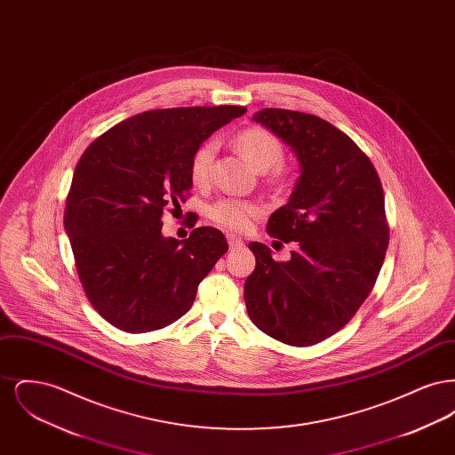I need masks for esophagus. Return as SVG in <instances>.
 I'll return each instance as SVG.
<instances>
[{
    "label": "esophagus",
    "mask_w": 455,
    "mask_h": 455,
    "mask_svg": "<svg viewBox=\"0 0 455 455\" xmlns=\"http://www.w3.org/2000/svg\"><path fill=\"white\" fill-rule=\"evenodd\" d=\"M227 240H228V247H230V249H240V247H243V240L237 237V235L228 234V235H227Z\"/></svg>",
    "instance_id": "esophagus-1"
}]
</instances>
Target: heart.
Segmentation results:
<instances>
[{
    "label": "heart",
    "mask_w": 455,
    "mask_h": 455,
    "mask_svg": "<svg viewBox=\"0 0 455 455\" xmlns=\"http://www.w3.org/2000/svg\"><path fill=\"white\" fill-rule=\"evenodd\" d=\"M240 153L259 172H267L283 160L282 141L267 130L249 128L238 132L235 138ZM217 153V143H203L191 160V180L197 188H204L212 180V169ZM260 215V206L252 201L225 197L215 203L210 210V217L223 228L243 232L251 227L252 220Z\"/></svg>",
    "instance_id": "b5f03b06"
}]
</instances>
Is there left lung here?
I'll list each match as a JSON object with an SVG mask.
<instances>
[{
  "label": "left lung",
  "instance_id": "obj_1",
  "mask_svg": "<svg viewBox=\"0 0 455 455\" xmlns=\"http://www.w3.org/2000/svg\"><path fill=\"white\" fill-rule=\"evenodd\" d=\"M295 153L300 177L267 232L297 242L288 260L251 242L256 269L245 280L251 321L291 347H312L338 332L365 302L389 243L384 191L370 158L324 119L284 108L252 117Z\"/></svg>",
  "mask_w": 455,
  "mask_h": 455
}]
</instances>
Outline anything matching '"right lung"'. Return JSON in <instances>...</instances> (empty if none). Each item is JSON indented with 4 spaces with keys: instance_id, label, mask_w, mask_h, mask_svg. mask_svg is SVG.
I'll list each match as a JSON object with an SVG mask.
<instances>
[{
    "instance_id": "right-lung-1",
    "label": "right lung",
    "mask_w": 455,
    "mask_h": 455,
    "mask_svg": "<svg viewBox=\"0 0 455 455\" xmlns=\"http://www.w3.org/2000/svg\"><path fill=\"white\" fill-rule=\"evenodd\" d=\"M242 114L240 106L141 112L82 155L66 199V235L88 300L114 327L148 332L175 323L228 251L213 227L186 240L164 237L162 215L193 188L201 143Z\"/></svg>"
}]
</instances>
